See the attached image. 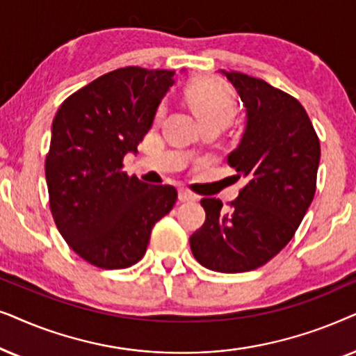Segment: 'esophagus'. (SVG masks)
Wrapping results in <instances>:
<instances>
[{"label":"esophagus","mask_w":356,"mask_h":356,"mask_svg":"<svg viewBox=\"0 0 356 356\" xmlns=\"http://www.w3.org/2000/svg\"><path fill=\"white\" fill-rule=\"evenodd\" d=\"M195 200H197V197L193 195V193L187 192V191H181V192H179V202H182V203H191V202H195Z\"/></svg>","instance_id":"1"}]
</instances>
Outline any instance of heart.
<instances>
[{"mask_svg": "<svg viewBox=\"0 0 356 356\" xmlns=\"http://www.w3.org/2000/svg\"><path fill=\"white\" fill-rule=\"evenodd\" d=\"M186 101L205 130H220L236 113L234 94L226 84L216 79H198L187 89ZM165 112H168L165 104H159L154 113V122H163Z\"/></svg>", "mask_w": 356, "mask_h": 356, "instance_id": "obj_1", "label": "heart"}]
</instances>
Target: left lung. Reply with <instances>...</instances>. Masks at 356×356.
<instances>
[{
    "instance_id": "1",
    "label": "left lung",
    "mask_w": 356,
    "mask_h": 356,
    "mask_svg": "<svg viewBox=\"0 0 356 356\" xmlns=\"http://www.w3.org/2000/svg\"><path fill=\"white\" fill-rule=\"evenodd\" d=\"M248 112L241 143L227 156L248 184L222 210L202 198L207 218L191 236L193 257L222 273L259 268L295 236L316 193L321 145L301 102L264 79L221 71Z\"/></svg>"
}]
</instances>
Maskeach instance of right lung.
Returning a JSON list of instances; mask_svg holds the SVG:
<instances>
[{"label":"right lung","instance_id":"right-lung-1","mask_svg":"<svg viewBox=\"0 0 356 356\" xmlns=\"http://www.w3.org/2000/svg\"><path fill=\"white\" fill-rule=\"evenodd\" d=\"M172 84L174 71L113 70L66 97L54 118L45 159L51 215L66 244L99 268L138 262L177 200L174 187L123 170Z\"/></svg>","mask_w":356,"mask_h":356}]
</instances>
